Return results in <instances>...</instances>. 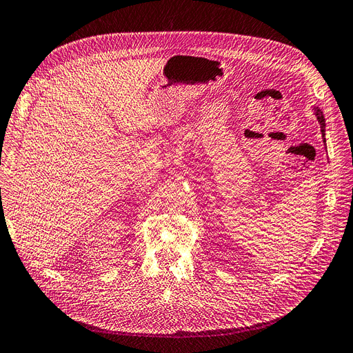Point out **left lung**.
Here are the masks:
<instances>
[{
    "label": "left lung",
    "instance_id": "left-lung-1",
    "mask_svg": "<svg viewBox=\"0 0 353 353\" xmlns=\"http://www.w3.org/2000/svg\"><path fill=\"white\" fill-rule=\"evenodd\" d=\"M314 112H315V115H316V118H318V121H319V124H321V133H322V136H324V140H325V119H324V115H322L319 108H314Z\"/></svg>",
    "mask_w": 353,
    "mask_h": 353
}]
</instances>
